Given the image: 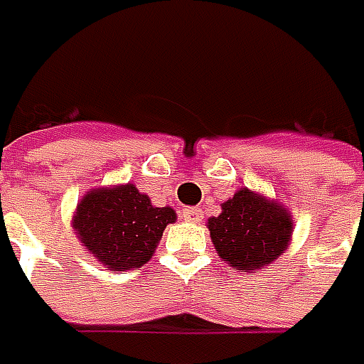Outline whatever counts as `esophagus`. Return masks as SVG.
<instances>
[{"mask_svg": "<svg viewBox=\"0 0 364 364\" xmlns=\"http://www.w3.org/2000/svg\"><path fill=\"white\" fill-rule=\"evenodd\" d=\"M184 220H190V223H200L203 220V210L196 208V206H188L184 208Z\"/></svg>", "mask_w": 364, "mask_h": 364, "instance_id": "esophagus-1", "label": "esophagus"}]
</instances>
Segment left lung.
Wrapping results in <instances>:
<instances>
[{
    "label": "left lung",
    "instance_id": "1",
    "mask_svg": "<svg viewBox=\"0 0 364 364\" xmlns=\"http://www.w3.org/2000/svg\"><path fill=\"white\" fill-rule=\"evenodd\" d=\"M220 206V215L208 218L206 227L217 253L232 269H265L287 249L294 223L284 204L241 188Z\"/></svg>",
    "mask_w": 364,
    "mask_h": 364
}]
</instances>
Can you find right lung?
<instances>
[{
	"label": "right lung",
	"instance_id": "1",
	"mask_svg": "<svg viewBox=\"0 0 364 364\" xmlns=\"http://www.w3.org/2000/svg\"><path fill=\"white\" fill-rule=\"evenodd\" d=\"M176 220L170 206H154L135 184L89 190L73 217L82 247L113 272L146 265L164 229Z\"/></svg>",
	"mask_w": 364,
	"mask_h": 364
}]
</instances>
